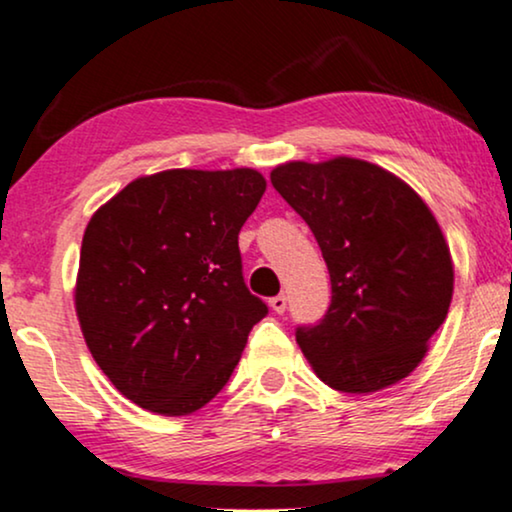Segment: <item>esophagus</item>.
I'll list each match as a JSON object with an SVG mask.
<instances>
[{
    "label": "esophagus",
    "mask_w": 512,
    "mask_h": 512,
    "mask_svg": "<svg viewBox=\"0 0 512 512\" xmlns=\"http://www.w3.org/2000/svg\"><path fill=\"white\" fill-rule=\"evenodd\" d=\"M270 308H273L275 313H285L287 311V296L285 294H277L270 299Z\"/></svg>",
    "instance_id": "34e87169"
}]
</instances>
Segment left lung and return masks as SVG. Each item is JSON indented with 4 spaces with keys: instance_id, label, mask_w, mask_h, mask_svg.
<instances>
[{
    "instance_id": "left-lung-1",
    "label": "left lung",
    "mask_w": 512,
    "mask_h": 512,
    "mask_svg": "<svg viewBox=\"0 0 512 512\" xmlns=\"http://www.w3.org/2000/svg\"><path fill=\"white\" fill-rule=\"evenodd\" d=\"M270 182L311 227L330 270L323 320L296 327L315 375L346 394L403 380L453 294L449 246L430 208L396 175L346 156L285 163Z\"/></svg>"
}]
</instances>
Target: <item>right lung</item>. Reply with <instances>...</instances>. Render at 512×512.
Instances as JSON below:
<instances>
[{"label":"right lung","mask_w":512,"mask_h":512,"mask_svg":"<svg viewBox=\"0 0 512 512\" xmlns=\"http://www.w3.org/2000/svg\"><path fill=\"white\" fill-rule=\"evenodd\" d=\"M266 192L251 168L163 170L130 182L82 237L75 311L125 399L161 415L230 380L266 301L249 292L239 230Z\"/></svg>","instance_id":"right-lung-1"}]
</instances>
